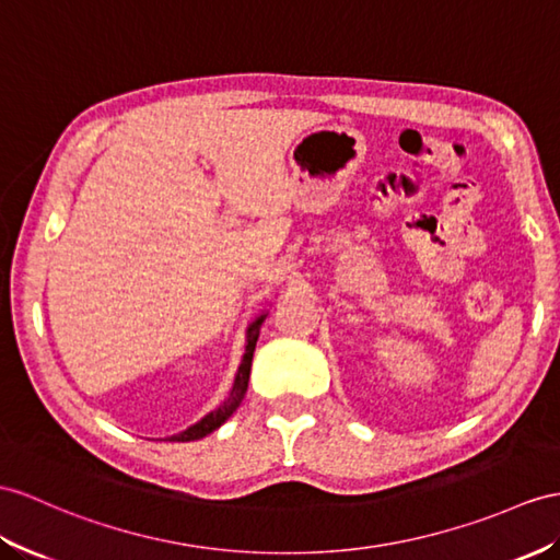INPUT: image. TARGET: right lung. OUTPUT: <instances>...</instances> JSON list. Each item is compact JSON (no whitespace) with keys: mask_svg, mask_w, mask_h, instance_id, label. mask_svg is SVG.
I'll return each instance as SVG.
<instances>
[{"mask_svg":"<svg viewBox=\"0 0 560 560\" xmlns=\"http://www.w3.org/2000/svg\"><path fill=\"white\" fill-rule=\"evenodd\" d=\"M266 320V313H261L249 327H247V347H244V357H242V363L237 368V375H235V385L233 389H230V397L215 408V411H211L209 416H203L199 422H195L192 428H187L185 432L180 434H173V442H195V440H201L207 438V434H211L213 430H218L223 425V422L233 416L237 411V406L242 404L244 394H247V387H249V371H252V359H254V349H256V339H258V330H261V325Z\"/></svg>","mask_w":560,"mask_h":560,"instance_id":"obj_1","label":"right lung"}]
</instances>
